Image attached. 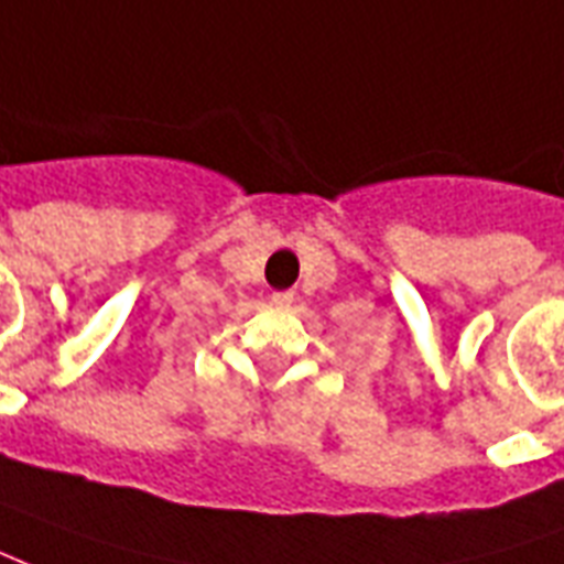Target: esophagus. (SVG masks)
I'll use <instances>...</instances> for the list:
<instances>
[{"label":"esophagus","instance_id":"34e87169","mask_svg":"<svg viewBox=\"0 0 564 564\" xmlns=\"http://www.w3.org/2000/svg\"><path fill=\"white\" fill-rule=\"evenodd\" d=\"M295 295L290 290H283V293H271V304H278V307H290L293 304Z\"/></svg>","mask_w":564,"mask_h":564}]
</instances>
